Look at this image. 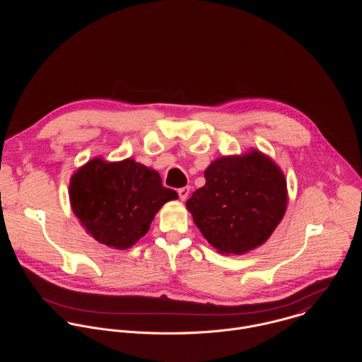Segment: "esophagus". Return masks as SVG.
Masks as SVG:
<instances>
[{
	"label": "esophagus",
	"instance_id": "34e87169",
	"mask_svg": "<svg viewBox=\"0 0 362 362\" xmlns=\"http://www.w3.org/2000/svg\"><path fill=\"white\" fill-rule=\"evenodd\" d=\"M189 192H190V187H189V186L180 187V189L177 190V193H179V197H180V200H186V199H187V196H189Z\"/></svg>",
	"mask_w": 362,
	"mask_h": 362
}]
</instances>
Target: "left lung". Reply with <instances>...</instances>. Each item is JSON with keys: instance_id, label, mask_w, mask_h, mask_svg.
I'll list each match as a JSON object with an SVG mask.
<instances>
[{"instance_id": "8db88e82", "label": "left lung", "mask_w": 362, "mask_h": 362, "mask_svg": "<svg viewBox=\"0 0 362 362\" xmlns=\"http://www.w3.org/2000/svg\"><path fill=\"white\" fill-rule=\"evenodd\" d=\"M204 179L186 202L203 238L225 255H242L265 243L288 204L286 180L275 162L250 150L212 162Z\"/></svg>"}]
</instances>
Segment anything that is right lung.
<instances>
[{"label":"right lung","instance_id":"1","mask_svg":"<svg viewBox=\"0 0 362 362\" xmlns=\"http://www.w3.org/2000/svg\"><path fill=\"white\" fill-rule=\"evenodd\" d=\"M69 194L87 233L115 249L132 247L147 233L162 206L177 199L156 170L133 159L110 163L100 158L71 176Z\"/></svg>","mask_w":362,"mask_h":362}]
</instances>
